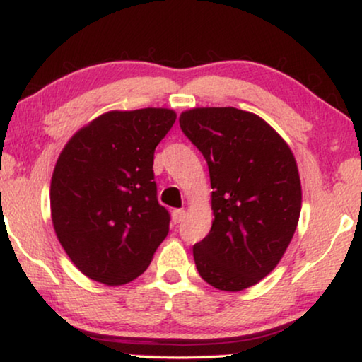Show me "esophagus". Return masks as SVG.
I'll list each match as a JSON object with an SVG mask.
<instances>
[{
	"label": "esophagus",
	"mask_w": 362,
	"mask_h": 362,
	"mask_svg": "<svg viewBox=\"0 0 362 362\" xmlns=\"http://www.w3.org/2000/svg\"><path fill=\"white\" fill-rule=\"evenodd\" d=\"M171 216H173V222L177 224V222H181L182 219H185L186 212H185V209H175V211H173Z\"/></svg>",
	"instance_id": "obj_1"
}]
</instances>
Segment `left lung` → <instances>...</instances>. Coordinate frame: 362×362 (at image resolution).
I'll return each instance as SVG.
<instances>
[{
  "instance_id": "obj_1",
  "label": "left lung",
  "mask_w": 362,
  "mask_h": 362,
  "mask_svg": "<svg viewBox=\"0 0 362 362\" xmlns=\"http://www.w3.org/2000/svg\"><path fill=\"white\" fill-rule=\"evenodd\" d=\"M180 127L209 168L214 221L192 247L214 288L240 291L270 274L295 234L301 185L295 156L269 123L234 107L182 112Z\"/></svg>"
}]
</instances>
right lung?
<instances>
[{
	"mask_svg": "<svg viewBox=\"0 0 362 362\" xmlns=\"http://www.w3.org/2000/svg\"><path fill=\"white\" fill-rule=\"evenodd\" d=\"M175 120L168 108L103 113L59 156L51 181L54 230L88 279L135 280L168 235L171 217L158 202L153 158Z\"/></svg>",
	"mask_w": 362,
	"mask_h": 362,
	"instance_id": "right-lung-1",
	"label": "right lung"
}]
</instances>
